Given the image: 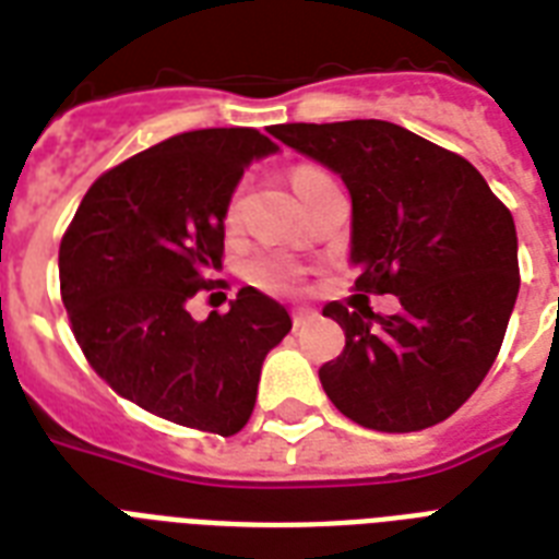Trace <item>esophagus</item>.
<instances>
[{"label":"esophagus","instance_id":"esophagus-1","mask_svg":"<svg viewBox=\"0 0 559 559\" xmlns=\"http://www.w3.org/2000/svg\"><path fill=\"white\" fill-rule=\"evenodd\" d=\"M316 310L313 307H296V310H293V324H296V328H305V324H310L316 319Z\"/></svg>","mask_w":559,"mask_h":559}]
</instances>
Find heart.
I'll return each instance as SVG.
<instances>
[{"label": "heart", "mask_w": 559, "mask_h": 559, "mask_svg": "<svg viewBox=\"0 0 559 559\" xmlns=\"http://www.w3.org/2000/svg\"><path fill=\"white\" fill-rule=\"evenodd\" d=\"M324 177H328V174H322V170L298 168L296 174H293V188H296V193L305 191L307 186H313V182H319V179ZM249 275H252V281L263 284V287L284 289L296 281V266L289 261H284V258H258V261H252V266H249Z\"/></svg>", "instance_id": "heart-1"}]
</instances>
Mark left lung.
Wrapping results in <instances>:
<instances>
[{
    "label": "left lung",
    "mask_w": 559,
    "mask_h": 559,
    "mask_svg": "<svg viewBox=\"0 0 559 559\" xmlns=\"http://www.w3.org/2000/svg\"><path fill=\"white\" fill-rule=\"evenodd\" d=\"M270 133L345 182L357 289L400 298L394 316L324 305L345 331V350L319 368L324 394L377 432L447 420L490 371L516 305L511 211L467 159L391 121Z\"/></svg>",
    "instance_id": "left-lung-1"
}]
</instances>
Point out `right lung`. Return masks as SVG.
Wrapping results in <instances>:
<instances>
[{
	"label": "right lung",
	"mask_w": 559,
	"mask_h": 559,
	"mask_svg": "<svg viewBox=\"0 0 559 559\" xmlns=\"http://www.w3.org/2000/svg\"><path fill=\"white\" fill-rule=\"evenodd\" d=\"M278 153L249 127L174 135L95 179L60 243L74 340L104 380L153 415L240 432L287 307L243 287L228 313H188L223 270L228 202L243 170Z\"/></svg>",
	"instance_id": "add662e5"
}]
</instances>
